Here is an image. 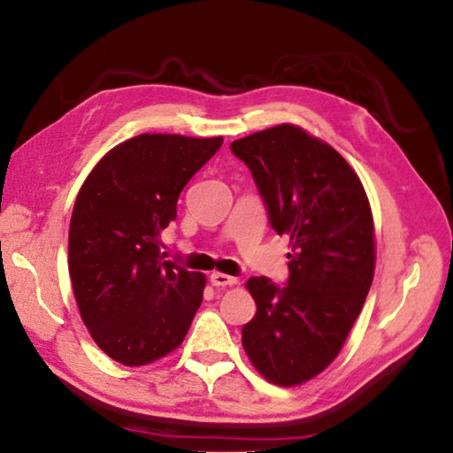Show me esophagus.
Returning <instances> with one entry per match:
<instances>
[{"label":"esophagus","instance_id":"34e87169","mask_svg":"<svg viewBox=\"0 0 453 453\" xmlns=\"http://www.w3.org/2000/svg\"><path fill=\"white\" fill-rule=\"evenodd\" d=\"M210 281H211V286H216V288H227V286H235V283H237V280L232 278V275H226V273H219V272L211 273Z\"/></svg>","mask_w":453,"mask_h":453}]
</instances>
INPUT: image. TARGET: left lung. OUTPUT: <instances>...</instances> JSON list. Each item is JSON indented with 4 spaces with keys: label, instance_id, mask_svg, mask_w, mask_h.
I'll use <instances>...</instances> for the list:
<instances>
[{
    "label": "left lung",
    "instance_id": "1",
    "mask_svg": "<svg viewBox=\"0 0 453 453\" xmlns=\"http://www.w3.org/2000/svg\"><path fill=\"white\" fill-rule=\"evenodd\" d=\"M270 226L289 235L283 286L250 278L257 311L242 343L267 381L297 386L334 362L372 288L373 221L362 181L332 145L283 124L234 142Z\"/></svg>",
    "mask_w": 453,
    "mask_h": 453
}]
</instances>
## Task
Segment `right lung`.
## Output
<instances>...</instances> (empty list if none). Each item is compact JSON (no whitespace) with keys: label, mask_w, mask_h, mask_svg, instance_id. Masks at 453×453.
<instances>
[{"label":"right lung","mask_w":453,"mask_h":453,"mask_svg":"<svg viewBox=\"0 0 453 453\" xmlns=\"http://www.w3.org/2000/svg\"><path fill=\"white\" fill-rule=\"evenodd\" d=\"M221 137L142 134L105 153L75 199L70 275L91 337L124 365L180 346L203 300L205 278L159 251L188 181Z\"/></svg>","instance_id":"1"}]
</instances>
